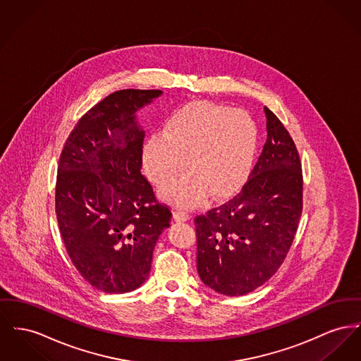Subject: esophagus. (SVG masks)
Listing matches in <instances>:
<instances>
[{
    "label": "esophagus",
    "instance_id": "1",
    "mask_svg": "<svg viewBox=\"0 0 361 361\" xmlns=\"http://www.w3.org/2000/svg\"><path fill=\"white\" fill-rule=\"evenodd\" d=\"M190 214L188 212H183V210H178V209H176L174 212H173V218L176 219V221H178V222H184V221H188L190 219Z\"/></svg>",
    "mask_w": 361,
    "mask_h": 361
}]
</instances>
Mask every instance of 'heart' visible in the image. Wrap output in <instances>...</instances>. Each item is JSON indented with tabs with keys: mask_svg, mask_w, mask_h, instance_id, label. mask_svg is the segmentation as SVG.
Wrapping results in <instances>:
<instances>
[{
	"mask_svg": "<svg viewBox=\"0 0 361 361\" xmlns=\"http://www.w3.org/2000/svg\"><path fill=\"white\" fill-rule=\"evenodd\" d=\"M259 132L244 110L207 101L176 109L146 140L143 168L155 185H164L184 168L188 173L166 185L162 196L178 207L202 204L209 192L224 197L237 191L254 166Z\"/></svg>",
	"mask_w": 361,
	"mask_h": 361,
	"instance_id": "obj_1",
	"label": "heart"
}]
</instances>
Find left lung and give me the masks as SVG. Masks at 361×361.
I'll list each match as a JSON object with an SVG mask.
<instances>
[{"label": "left lung", "instance_id": "left-lung-1", "mask_svg": "<svg viewBox=\"0 0 361 361\" xmlns=\"http://www.w3.org/2000/svg\"><path fill=\"white\" fill-rule=\"evenodd\" d=\"M267 140L241 191L195 218L197 273L225 296H243L274 276L293 243L302 212L296 146L264 107Z\"/></svg>", "mask_w": 361, "mask_h": 361}]
</instances>
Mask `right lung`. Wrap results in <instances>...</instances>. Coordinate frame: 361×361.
<instances>
[{
	"instance_id": "1",
	"label": "right lung",
	"mask_w": 361,
	"mask_h": 361,
	"mask_svg": "<svg viewBox=\"0 0 361 361\" xmlns=\"http://www.w3.org/2000/svg\"><path fill=\"white\" fill-rule=\"evenodd\" d=\"M161 90H120L91 107L59 162L56 214L66 252L85 281L128 293L149 278L152 251L171 212L142 169L145 130L136 113Z\"/></svg>"
}]
</instances>
